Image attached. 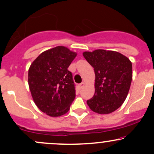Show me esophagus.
<instances>
[{
    "instance_id": "obj_1",
    "label": "esophagus",
    "mask_w": 154,
    "mask_h": 154,
    "mask_svg": "<svg viewBox=\"0 0 154 154\" xmlns=\"http://www.w3.org/2000/svg\"><path fill=\"white\" fill-rule=\"evenodd\" d=\"M85 86V83L84 82H82V83H80V84L79 85V88H80V89H82V88L84 87Z\"/></svg>"
}]
</instances>
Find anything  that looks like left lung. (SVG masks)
<instances>
[{
  "label": "left lung",
  "mask_w": 154,
  "mask_h": 154,
  "mask_svg": "<svg viewBox=\"0 0 154 154\" xmlns=\"http://www.w3.org/2000/svg\"><path fill=\"white\" fill-rule=\"evenodd\" d=\"M94 68L95 94L87 100L92 111L110 114L124 103L132 79V66L128 57L116 51L102 49L83 53Z\"/></svg>",
  "instance_id": "left-lung-1"
}]
</instances>
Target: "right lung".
I'll list each match as a JSON object with an SVG mask.
<instances>
[{
    "instance_id": "add662e5",
    "label": "right lung",
    "mask_w": 154,
    "mask_h": 154,
    "mask_svg": "<svg viewBox=\"0 0 154 154\" xmlns=\"http://www.w3.org/2000/svg\"><path fill=\"white\" fill-rule=\"evenodd\" d=\"M76 56L67 48L57 46L44 51L30 65L28 84L32 97L47 115H63L75 100V83L68 67Z\"/></svg>"
}]
</instances>
